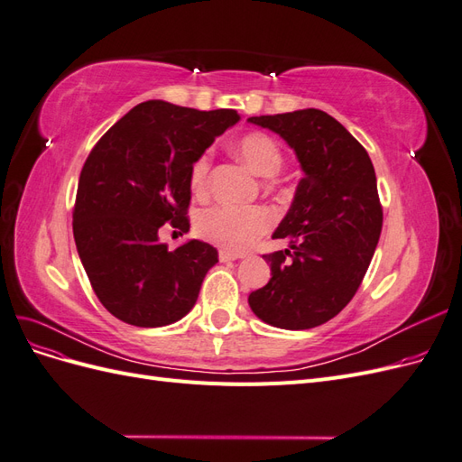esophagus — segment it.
Masks as SVG:
<instances>
[{"label":"esophagus","instance_id":"34e87169","mask_svg":"<svg viewBox=\"0 0 462 462\" xmlns=\"http://www.w3.org/2000/svg\"><path fill=\"white\" fill-rule=\"evenodd\" d=\"M243 258L241 254H235V253H227V250H219V260L221 262H233V260H239Z\"/></svg>","mask_w":462,"mask_h":462}]
</instances>
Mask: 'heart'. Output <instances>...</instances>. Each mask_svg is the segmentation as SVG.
Wrapping results in <instances>:
<instances>
[{"mask_svg": "<svg viewBox=\"0 0 462 462\" xmlns=\"http://www.w3.org/2000/svg\"><path fill=\"white\" fill-rule=\"evenodd\" d=\"M239 158L262 177L273 175L282 165V148L270 134L248 133L236 143ZM209 156H202L190 167V189L202 194L209 177ZM273 216L263 208L217 204L208 208L197 219V231L204 241L212 243L227 253H245L262 235L270 231Z\"/></svg>", "mask_w": 462, "mask_h": 462, "instance_id": "obj_1", "label": "heart"}]
</instances>
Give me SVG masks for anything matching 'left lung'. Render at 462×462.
<instances>
[{
    "label": "left lung",
    "instance_id": "1",
    "mask_svg": "<svg viewBox=\"0 0 462 462\" xmlns=\"http://www.w3.org/2000/svg\"><path fill=\"white\" fill-rule=\"evenodd\" d=\"M295 150L304 177L273 239L289 248L263 254L268 285L248 295L273 328L310 329L351 302L380 241L383 212L368 152L321 109L248 117Z\"/></svg>",
    "mask_w": 462,
    "mask_h": 462
}]
</instances>
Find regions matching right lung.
Here are the masks:
<instances>
[{"instance_id": "1", "label": "right lung", "mask_w": 462, "mask_h": 462, "mask_svg": "<svg viewBox=\"0 0 462 462\" xmlns=\"http://www.w3.org/2000/svg\"><path fill=\"white\" fill-rule=\"evenodd\" d=\"M239 119L235 109L150 100L123 116L82 165L77 250L96 297L125 324L162 328L192 310L217 250L197 239L170 250L158 231L167 221L189 231L190 167Z\"/></svg>"}]
</instances>
